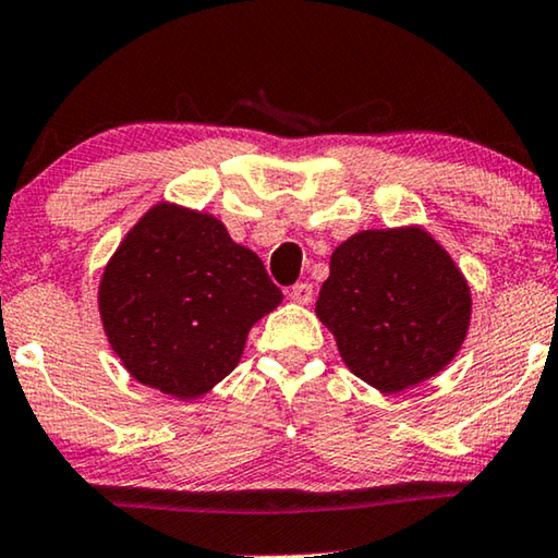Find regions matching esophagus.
I'll list each match as a JSON object with an SVG mask.
<instances>
[{
  "label": "esophagus",
  "instance_id": "esophagus-1",
  "mask_svg": "<svg viewBox=\"0 0 558 558\" xmlns=\"http://www.w3.org/2000/svg\"><path fill=\"white\" fill-rule=\"evenodd\" d=\"M290 300H295V303H300V305H307V303H313V286L311 282H295L293 288H290Z\"/></svg>",
  "mask_w": 558,
  "mask_h": 558
}]
</instances>
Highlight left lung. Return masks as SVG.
I'll return each instance as SVG.
<instances>
[{
    "mask_svg": "<svg viewBox=\"0 0 558 558\" xmlns=\"http://www.w3.org/2000/svg\"><path fill=\"white\" fill-rule=\"evenodd\" d=\"M315 313L344 365L395 395L452 362L472 298L454 260L422 228L362 231L332 253Z\"/></svg>",
    "mask_w": 558,
    "mask_h": 558,
    "instance_id": "8db88e82",
    "label": "left lung"
}]
</instances>
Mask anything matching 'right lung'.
I'll return each mask as SVG.
<instances>
[{"label": "right lung", "instance_id": "add662e5", "mask_svg": "<svg viewBox=\"0 0 558 558\" xmlns=\"http://www.w3.org/2000/svg\"><path fill=\"white\" fill-rule=\"evenodd\" d=\"M263 260L214 216L161 203L131 228L99 288L106 338L123 367L181 400L206 395L278 307Z\"/></svg>", "mask_w": 558, "mask_h": 558}]
</instances>
